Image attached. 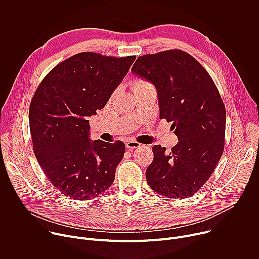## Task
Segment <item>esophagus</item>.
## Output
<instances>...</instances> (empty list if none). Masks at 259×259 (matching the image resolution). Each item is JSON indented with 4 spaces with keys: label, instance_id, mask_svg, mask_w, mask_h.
<instances>
[{
    "label": "esophagus",
    "instance_id": "obj_1",
    "mask_svg": "<svg viewBox=\"0 0 259 259\" xmlns=\"http://www.w3.org/2000/svg\"><path fill=\"white\" fill-rule=\"evenodd\" d=\"M140 143L135 141V140H129L126 142V147L129 150V151H132L134 149H138V147H140Z\"/></svg>",
    "mask_w": 259,
    "mask_h": 259
}]
</instances>
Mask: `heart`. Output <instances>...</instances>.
Instances as JSON below:
<instances>
[{
    "label": "heart",
    "mask_w": 259,
    "mask_h": 259,
    "mask_svg": "<svg viewBox=\"0 0 259 259\" xmlns=\"http://www.w3.org/2000/svg\"><path fill=\"white\" fill-rule=\"evenodd\" d=\"M144 85H150V84L147 83L146 81H143V80H135L134 83H133V90L140 87V86H144Z\"/></svg>",
    "instance_id": "obj_1"
}]
</instances>
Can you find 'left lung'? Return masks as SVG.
Returning a JSON list of instances; mask_svg holds the SVG:
<instances>
[{"instance_id":"left-lung-1","label":"left lung","mask_w":259,"mask_h":259,"mask_svg":"<svg viewBox=\"0 0 259 259\" xmlns=\"http://www.w3.org/2000/svg\"><path fill=\"white\" fill-rule=\"evenodd\" d=\"M131 71L155 85L160 119L172 122L178 137L170 153L160 144L153 146L147 183L166 198H190L224 153L227 113L218 89L202 64L178 49L139 56Z\"/></svg>"}]
</instances>
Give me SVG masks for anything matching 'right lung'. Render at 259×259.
<instances>
[{"instance_id": "1", "label": "right lung", "mask_w": 259, "mask_h": 259, "mask_svg": "<svg viewBox=\"0 0 259 259\" xmlns=\"http://www.w3.org/2000/svg\"><path fill=\"white\" fill-rule=\"evenodd\" d=\"M135 58L78 53L51 69L33 94L28 112L33 153L67 198L91 200L115 180L125 144L90 140L88 117L104 107Z\"/></svg>"}]
</instances>
